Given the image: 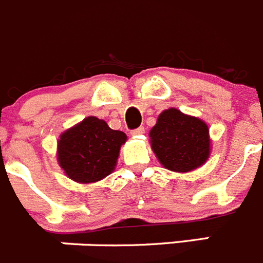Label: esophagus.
<instances>
[{"instance_id":"esophagus-1","label":"esophagus","mask_w":263,"mask_h":263,"mask_svg":"<svg viewBox=\"0 0 263 263\" xmlns=\"http://www.w3.org/2000/svg\"><path fill=\"white\" fill-rule=\"evenodd\" d=\"M130 134H132V136H133V137H139V136H142V134H144V127H143V126L137 127V129L132 130V132H130Z\"/></svg>"}]
</instances>
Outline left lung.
I'll list each match as a JSON object with an SVG mask.
<instances>
[{
	"label": "left lung",
	"mask_w": 263,
	"mask_h": 263,
	"mask_svg": "<svg viewBox=\"0 0 263 263\" xmlns=\"http://www.w3.org/2000/svg\"><path fill=\"white\" fill-rule=\"evenodd\" d=\"M151 148L160 164L173 172H189L210 156L209 126L202 120L184 115L176 108L159 115L150 130Z\"/></svg>",
	"instance_id": "8db88e82"
}]
</instances>
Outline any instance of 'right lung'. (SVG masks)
I'll use <instances>...</instances> for the list:
<instances>
[{"label":"right lung","mask_w":263,"mask_h":263,"mask_svg":"<svg viewBox=\"0 0 263 263\" xmlns=\"http://www.w3.org/2000/svg\"><path fill=\"white\" fill-rule=\"evenodd\" d=\"M126 139L124 132L110 129L104 120L90 116L60 136L57 160L74 181H100L113 172Z\"/></svg>","instance_id":"add662e5"}]
</instances>
